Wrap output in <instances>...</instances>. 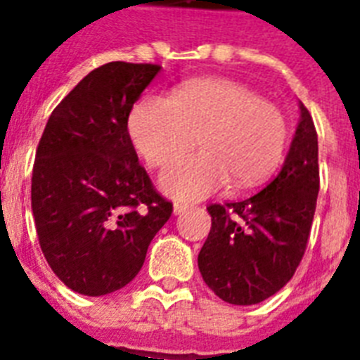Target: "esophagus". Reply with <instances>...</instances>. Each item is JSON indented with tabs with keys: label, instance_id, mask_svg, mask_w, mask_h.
Segmentation results:
<instances>
[{
	"label": "esophagus",
	"instance_id": "esophagus-1",
	"mask_svg": "<svg viewBox=\"0 0 360 360\" xmlns=\"http://www.w3.org/2000/svg\"><path fill=\"white\" fill-rule=\"evenodd\" d=\"M188 209L190 205H186V203H174V214H183Z\"/></svg>",
	"mask_w": 360,
	"mask_h": 360
}]
</instances>
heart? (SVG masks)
<instances>
[{
	"label": "heart",
	"mask_w": 360,
	"mask_h": 360,
	"mask_svg": "<svg viewBox=\"0 0 360 360\" xmlns=\"http://www.w3.org/2000/svg\"><path fill=\"white\" fill-rule=\"evenodd\" d=\"M150 166H165L195 144L201 153L172 162L159 177L175 200L207 198L231 179L246 188L274 174L286 150L288 125L276 105L229 79H194L174 96H146L127 122Z\"/></svg>",
	"instance_id": "heart-1"
}]
</instances>
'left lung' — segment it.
Listing matches in <instances>:
<instances>
[{
  "label": "left lung",
  "mask_w": 360,
  "mask_h": 360,
  "mask_svg": "<svg viewBox=\"0 0 360 360\" xmlns=\"http://www.w3.org/2000/svg\"><path fill=\"white\" fill-rule=\"evenodd\" d=\"M300 122L279 174L248 200L210 205L198 255L201 277L231 305H255L290 281L305 253L320 190L318 134L300 101Z\"/></svg>",
  "instance_id": "left-lung-1"
}]
</instances>
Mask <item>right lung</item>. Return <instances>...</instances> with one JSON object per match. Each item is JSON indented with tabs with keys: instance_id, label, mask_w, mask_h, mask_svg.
<instances>
[{
	"instance_id": "right-lung-1",
	"label": "right lung",
	"mask_w": 360,
	"mask_h": 360,
	"mask_svg": "<svg viewBox=\"0 0 360 360\" xmlns=\"http://www.w3.org/2000/svg\"><path fill=\"white\" fill-rule=\"evenodd\" d=\"M157 64L109 63L84 75L49 116L37 150L31 209L55 276L83 296L124 288L172 216L127 131Z\"/></svg>"
}]
</instances>
